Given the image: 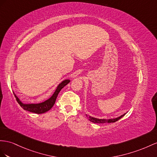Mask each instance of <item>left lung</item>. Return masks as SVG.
I'll use <instances>...</instances> for the list:
<instances>
[{
	"label": "left lung",
	"instance_id": "obj_1",
	"mask_svg": "<svg viewBox=\"0 0 157 157\" xmlns=\"http://www.w3.org/2000/svg\"><path fill=\"white\" fill-rule=\"evenodd\" d=\"M125 114L126 113H124L123 115L119 116L118 117L112 118V119H98V118L93 117L90 115H86V116L91 122H93L95 123H114L115 121H117L119 120L121 118H122Z\"/></svg>",
	"mask_w": 157,
	"mask_h": 157
}]
</instances>
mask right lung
I'll return each mask as SVG.
<instances>
[{"label": "right lung", "instance_id": "1", "mask_svg": "<svg viewBox=\"0 0 157 157\" xmlns=\"http://www.w3.org/2000/svg\"><path fill=\"white\" fill-rule=\"evenodd\" d=\"M70 82V80L69 79H64L63 81L59 83L58 86L56 87V90L54 92V94H52V95L50 98H48L46 99V101H44L41 103H25L21 101L17 95L14 94V92H13V94L14 95V97L17 99V102L19 103V105L22 107L24 109L30 111L31 113H37V114H42L44 113H46V111H49L51 108L54 106V103L56 102V98L58 97V95L59 93V91H61L62 88L66 86L67 84H68Z\"/></svg>", "mask_w": 157, "mask_h": 157}]
</instances>
